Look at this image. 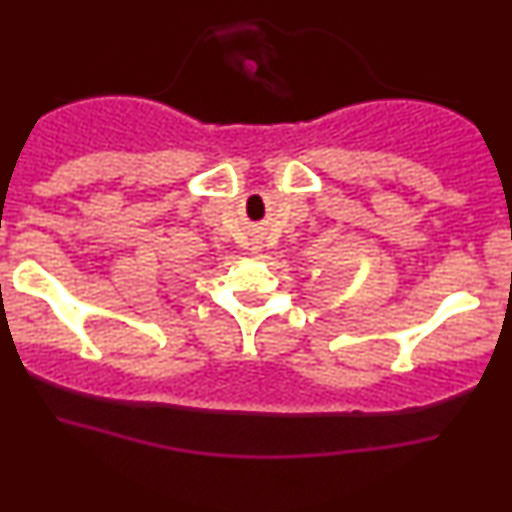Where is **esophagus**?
<instances>
[{
	"label": "esophagus",
	"instance_id": "obj_1",
	"mask_svg": "<svg viewBox=\"0 0 512 512\" xmlns=\"http://www.w3.org/2000/svg\"><path fill=\"white\" fill-rule=\"evenodd\" d=\"M252 250H260V248H252Z\"/></svg>",
	"mask_w": 512,
	"mask_h": 512
}]
</instances>
